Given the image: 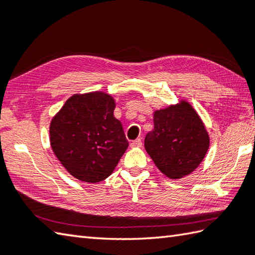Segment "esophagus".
I'll list each match as a JSON object with an SVG mask.
<instances>
[{
  "label": "esophagus",
  "mask_w": 255,
  "mask_h": 255,
  "mask_svg": "<svg viewBox=\"0 0 255 255\" xmlns=\"http://www.w3.org/2000/svg\"><path fill=\"white\" fill-rule=\"evenodd\" d=\"M129 145H131V147H141V146H142L141 138H136V140L132 141L131 144H129Z\"/></svg>",
  "instance_id": "1"
}]
</instances>
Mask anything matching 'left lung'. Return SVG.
Returning a JSON list of instances; mask_svg holds the SVG:
<instances>
[{
    "label": "left lung",
    "instance_id": "8db88e82",
    "mask_svg": "<svg viewBox=\"0 0 255 255\" xmlns=\"http://www.w3.org/2000/svg\"><path fill=\"white\" fill-rule=\"evenodd\" d=\"M154 128L144 146L156 167L170 179H182L193 172L209 150L210 137L199 114L186 101L157 110Z\"/></svg>",
    "mask_w": 255,
    "mask_h": 255
}]
</instances>
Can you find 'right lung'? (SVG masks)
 <instances>
[{
	"mask_svg": "<svg viewBox=\"0 0 255 255\" xmlns=\"http://www.w3.org/2000/svg\"><path fill=\"white\" fill-rule=\"evenodd\" d=\"M115 101L104 92L74 94L50 124L53 152L76 179L98 183L111 175L128 142L114 118Z\"/></svg>",
	"mask_w": 255,
	"mask_h": 255,
	"instance_id": "obj_1",
	"label": "right lung"
}]
</instances>
